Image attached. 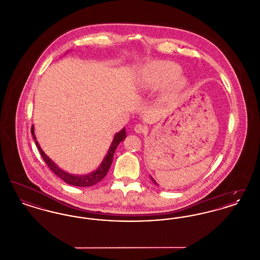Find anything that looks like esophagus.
Here are the masks:
<instances>
[{
  "mask_svg": "<svg viewBox=\"0 0 260 260\" xmlns=\"http://www.w3.org/2000/svg\"><path fill=\"white\" fill-rule=\"evenodd\" d=\"M146 126L142 124H137L135 125V132L137 134H143L146 132Z\"/></svg>",
  "mask_w": 260,
  "mask_h": 260,
  "instance_id": "obj_1",
  "label": "esophagus"
}]
</instances>
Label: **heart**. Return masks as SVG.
<instances>
[{"mask_svg": "<svg viewBox=\"0 0 260 260\" xmlns=\"http://www.w3.org/2000/svg\"><path fill=\"white\" fill-rule=\"evenodd\" d=\"M180 70V67L174 62H153L144 71L143 85L147 88H160L170 82L166 95L173 96L187 84L185 77L178 75Z\"/></svg>", "mask_w": 260, "mask_h": 260, "instance_id": "1", "label": "heart"}]
</instances>
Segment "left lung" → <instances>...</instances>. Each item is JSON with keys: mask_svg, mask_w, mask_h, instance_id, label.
Segmentation results:
<instances>
[{"mask_svg": "<svg viewBox=\"0 0 260 260\" xmlns=\"http://www.w3.org/2000/svg\"><path fill=\"white\" fill-rule=\"evenodd\" d=\"M150 178H151V179H152V181H153V182H154V183H155V184H156V185H158V184H157V183H156V181H155V180H154V179H153V178H152V177H151V176H150Z\"/></svg>", "mask_w": 260, "mask_h": 260, "instance_id": "left-lung-1", "label": "left lung"}]
</instances>
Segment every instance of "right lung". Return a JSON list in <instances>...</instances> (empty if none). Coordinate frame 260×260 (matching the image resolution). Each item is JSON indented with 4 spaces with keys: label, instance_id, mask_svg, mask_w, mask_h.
<instances>
[{
    "label": "right lung",
    "instance_id": "add662e5",
    "mask_svg": "<svg viewBox=\"0 0 260 260\" xmlns=\"http://www.w3.org/2000/svg\"><path fill=\"white\" fill-rule=\"evenodd\" d=\"M31 133L33 135V137L35 139L36 145L41 152V156L43 157L44 161L47 162L48 167L50 170L55 173L58 177H60L62 180H64L65 183L70 184V185L79 186V187H88V186L94 185L96 183H99L100 180H102L104 178V176L107 174L110 167H111L112 161H113V157H114V153L116 151V149L118 147V145L120 144L121 141H123L125 138V131L124 127L123 129H121L119 133H117L114 139L112 141L111 146L108 150L105 158L103 159V161L101 162V165L98 168L96 171L92 172V173L85 174V175H74V174H70V173L64 172L61 169H59L55 162L50 160V158L47 156V154H45V152L41 149L37 140H36V136L34 135V126L32 125L31 127Z\"/></svg>",
    "mask_w": 260,
    "mask_h": 260
}]
</instances>
